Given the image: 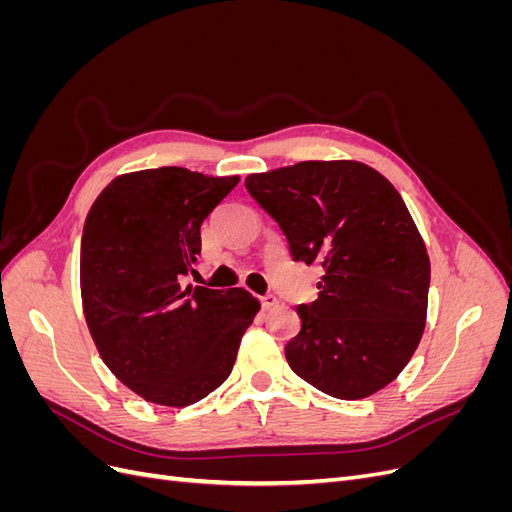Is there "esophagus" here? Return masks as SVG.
<instances>
[{
  "instance_id": "34e87169",
  "label": "esophagus",
  "mask_w": 512,
  "mask_h": 512,
  "mask_svg": "<svg viewBox=\"0 0 512 512\" xmlns=\"http://www.w3.org/2000/svg\"><path fill=\"white\" fill-rule=\"evenodd\" d=\"M260 303H262V307H265V309H271V307L277 305V299L273 297V294H265V297H260Z\"/></svg>"
}]
</instances>
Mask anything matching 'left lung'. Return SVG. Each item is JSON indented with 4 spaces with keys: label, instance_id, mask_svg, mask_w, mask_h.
Returning a JSON list of instances; mask_svg holds the SVG:
<instances>
[{
    "label": "left lung",
    "instance_id": "1",
    "mask_svg": "<svg viewBox=\"0 0 512 512\" xmlns=\"http://www.w3.org/2000/svg\"><path fill=\"white\" fill-rule=\"evenodd\" d=\"M245 188L280 224L290 256L322 269L318 299L297 307L290 369L337 399L391 384L423 337L431 277L393 183L363 162L312 160L247 175Z\"/></svg>",
    "mask_w": 512,
    "mask_h": 512
}]
</instances>
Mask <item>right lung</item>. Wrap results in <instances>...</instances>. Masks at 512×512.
Returning <instances> with one entry per match:
<instances>
[{
    "instance_id": "right-lung-1",
    "label": "right lung",
    "mask_w": 512,
    "mask_h": 512,
    "mask_svg": "<svg viewBox=\"0 0 512 512\" xmlns=\"http://www.w3.org/2000/svg\"><path fill=\"white\" fill-rule=\"evenodd\" d=\"M239 183L162 166L115 177L81 239V299L106 367L151 404L185 408L230 376L260 303L188 284L200 226Z\"/></svg>"
}]
</instances>
